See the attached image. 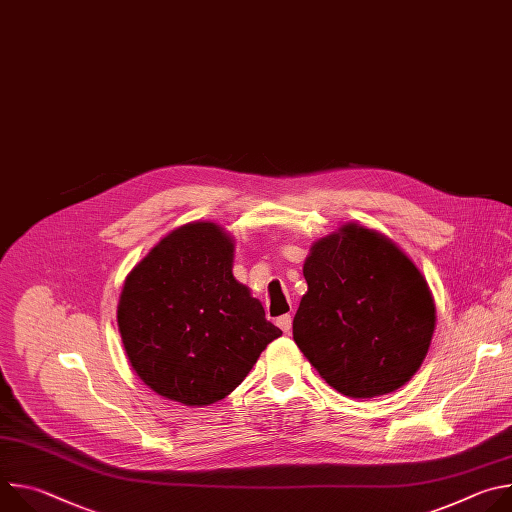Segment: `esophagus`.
<instances>
[{"label":"esophagus","instance_id":"1","mask_svg":"<svg viewBox=\"0 0 512 512\" xmlns=\"http://www.w3.org/2000/svg\"><path fill=\"white\" fill-rule=\"evenodd\" d=\"M291 324H294V318H291L289 314H285V316H279V318H277V326H279L285 334H289V332H291Z\"/></svg>","mask_w":512,"mask_h":512}]
</instances>
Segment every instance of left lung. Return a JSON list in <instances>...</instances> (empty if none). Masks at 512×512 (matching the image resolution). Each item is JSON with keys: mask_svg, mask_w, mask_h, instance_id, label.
Listing matches in <instances>:
<instances>
[{"mask_svg": "<svg viewBox=\"0 0 512 512\" xmlns=\"http://www.w3.org/2000/svg\"><path fill=\"white\" fill-rule=\"evenodd\" d=\"M308 294L294 340L338 393L371 399L421 367L435 306L427 281L387 237L356 225L320 239L304 263Z\"/></svg>", "mask_w": 512, "mask_h": 512, "instance_id": "obj_1", "label": "left lung"}]
</instances>
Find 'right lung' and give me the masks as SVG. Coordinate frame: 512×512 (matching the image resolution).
Instances as JSON below:
<instances>
[{
	"mask_svg": "<svg viewBox=\"0 0 512 512\" xmlns=\"http://www.w3.org/2000/svg\"><path fill=\"white\" fill-rule=\"evenodd\" d=\"M233 241L214 223L164 237L127 275L117 324L137 377L184 405L233 393L281 330L233 277Z\"/></svg>",
	"mask_w": 512,
	"mask_h": 512,
	"instance_id": "add662e5",
	"label": "right lung"
}]
</instances>
